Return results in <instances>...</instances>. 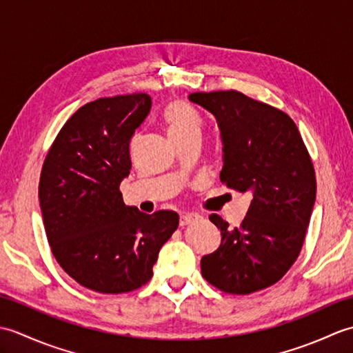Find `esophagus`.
Listing matches in <instances>:
<instances>
[{
	"instance_id": "1",
	"label": "esophagus",
	"mask_w": 353,
	"mask_h": 353,
	"mask_svg": "<svg viewBox=\"0 0 353 353\" xmlns=\"http://www.w3.org/2000/svg\"><path fill=\"white\" fill-rule=\"evenodd\" d=\"M197 220H199V215H196V214H186V215H182V216H181V226L185 228V226H188V224H191V223H194V221H197Z\"/></svg>"
}]
</instances>
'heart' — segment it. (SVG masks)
Segmentation results:
<instances>
[{
	"mask_svg": "<svg viewBox=\"0 0 353 353\" xmlns=\"http://www.w3.org/2000/svg\"><path fill=\"white\" fill-rule=\"evenodd\" d=\"M163 119L168 125L172 139L186 137L191 133H200L201 121L199 115L182 101H171L163 110Z\"/></svg>",
	"mask_w": 353,
	"mask_h": 353,
	"instance_id": "heart-1",
	"label": "heart"
}]
</instances>
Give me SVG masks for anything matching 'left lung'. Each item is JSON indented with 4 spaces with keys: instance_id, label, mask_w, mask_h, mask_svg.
Here are the masks:
<instances>
[{
    "instance_id": "1",
    "label": "left lung",
    "mask_w": 353,
    "mask_h": 353,
    "mask_svg": "<svg viewBox=\"0 0 353 353\" xmlns=\"http://www.w3.org/2000/svg\"><path fill=\"white\" fill-rule=\"evenodd\" d=\"M190 101L211 112L221 130L220 181L249 192L252 203L238 228L220 215L221 244L201 258V276L228 294H250L279 282L305 241L316 171L294 121L283 110L230 91L194 92Z\"/></svg>"
}]
</instances>
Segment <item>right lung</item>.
<instances>
[{
  "instance_id": "1",
  "label": "right lung",
  "mask_w": 353,
  "mask_h": 353,
  "mask_svg": "<svg viewBox=\"0 0 353 353\" xmlns=\"http://www.w3.org/2000/svg\"><path fill=\"white\" fill-rule=\"evenodd\" d=\"M152 108L147 94L86 103L63 124L39 179L45 234L66 274L103 294L141 288L179 215L125 206L119 183L132 168L130 139Z\"/></svg>"
}]
</instances>
